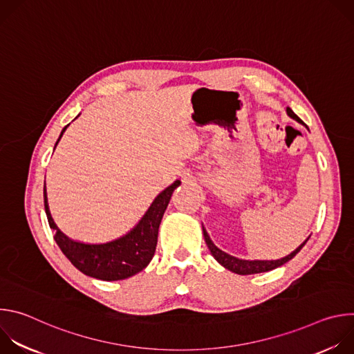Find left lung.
I'll list each match as a JSON object with an SVG mask.
<instances>
[{
  "mask_svg": "<svg viewBox=\"0 0 354 354\" xmlns=\"http://www.w3.org/2000/svg\"><path fill=\"white\" fill-rule=\"evenodd\" d=\"M287 115H288L290 118L295 119L297 122L302 123L301 119H299L290 108H287ZM203 235H205L206 243H207V246H209V249H210V252H212V255L214 257V259H216L220 265H223L225 269H228V270H231V272H234V273H236V274H255V273H263V272L273 270V269H276V268H279V266L287 263L290 259H292V258L298 254V252L301 250V248L304 246L306 242L308 241V238H307V241H306L304 243H301L295 250L291 252L290 255H287V257H284V258H281V259H276V261H245V259H238V258H235V257H231V255L225 254V252H223L221 249H218V248L212 242V239H210L207 231L205 230V227H203ZM310 236H311V235H310Z\"/></svg>",
  "mask_w": 354,
  "mask_h": 354,
  "instance_id": "left-lung-1",
  "label": "left lung"
}]
</instances>
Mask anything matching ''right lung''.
<instances>
[{
	"label": "right lung",
	"mask_w": 354,
	"mask_h": 354,
	"mask_svg": "<svg viewBox=\"0 0 354 354\" xmlns=\"http://www.w3.org/2000/svg\"><path fill=\"white\" fill-rule=\"evenodd\" d=\"M63 129L59 140L66 131ZM57 140V142H59ZM56 142V145H57ZM180 185L179 180L174 182L162 190L149 206L147 213L138 224L126 235L105 242V243H84L74 241L64 235L55 224L47 206L46 187H44V210L50 228L56 231L55 239L66 258L84 274L105 280L115 281L123 280L141 272L153 259L158 241V228L162 216L168 207L172 192Z\"/></svg>",
	"instance_id": "add662e5"
}]
</instances>
